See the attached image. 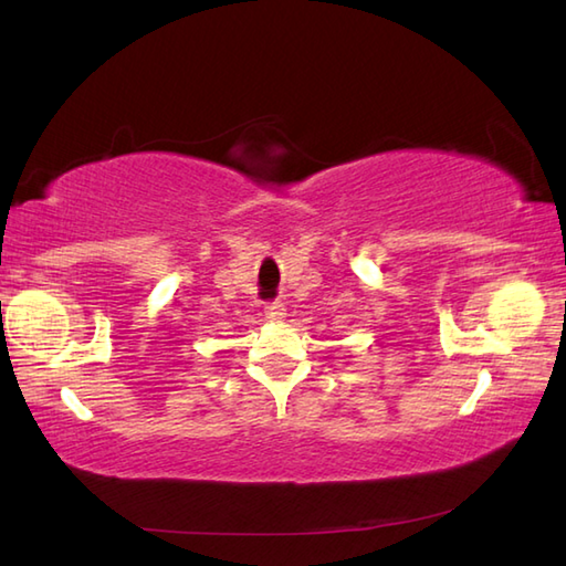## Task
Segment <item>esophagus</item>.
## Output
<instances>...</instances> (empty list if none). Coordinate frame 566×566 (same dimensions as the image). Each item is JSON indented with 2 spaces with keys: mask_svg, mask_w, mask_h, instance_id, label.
<instances>
[{
  "mask_svg": "<svg viewBox=\"0 0 566 566\" xmlns=\"http://www.w3.org/2000/svg\"><path fill=\"white\" fill-rule=\"evenodd\" d=\"M284 315H286V308L282 301H272V304L265 306V318H270V321H282Z\"/></svg>",
  "mask_w": 566,
  "mask_h": 566,
  "instance_id": "obj_1",
  "label": "esophagus"
}]
</instances>
